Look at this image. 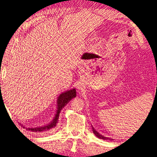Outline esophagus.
I'll return each instance as SVG.
<instances>
[{
    "label": "esophagus",
    "mask_w": 157,
    "mask_h": 157,
    "mask_svg": "<svg viewBox=\"0 0 157 157\" xmlns=\"http://www.w3.org/2000/svg\"><path fill=\"white\" fill-rule=\"evenodd\" d=\"M77 88L78 89V90H79V91H82V89H83V88H82V86L81 84H79V85L78 86V87H77Z\"/></svg>",
    "instance_id": "obj_1"
}]
</instances>
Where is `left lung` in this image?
I'll list each match as a JSON object with an SVG mask.
<instances>
[{"label":"left lung","instance_id":"obj_1","mask_svg":"<svg viewBox=\"0 0 157 157\" xmlns=\"http://www.w3.org/2000/svg\"><path fill=\"white\" fill-rule=\"evenodd\" d=\"M92 131H93V133H94V135L96 136V137L100 138V139H102V140H113L112 138H107V137H105L104 136H102L101 134H100L99 133L96 131V130L93 128V126L92 125Z\"/></svg>","mask_w":157,"mask_h":157}]
</instances>
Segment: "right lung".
<instances>
[{
    "label": "right lung",
    "instance_id": "obj_1",
    "mask_svg": "<svg viewBox=\"0 0 157 157\" xmlns=\"http://www.w3.org/2000/svg\"><path fill=\"white\" fill-rule=\"evenodd\" d=\"M76 97V90L75 88H73L69 90H67L65 92H63L60 94L57 100H56V102H57V108H56V114L55 115L54 118L52 121L48 123V124L42 126L36 127V128H25L24 125L21 123H19L20 125L23 127V128H25L28 131H30L32 132H48L50 130L54 129L56 128V125L59 123V114L61 110L65 107V106L71 101L73 98Z\"/></svg>",
    "mask_w": 157,
    "mask_h": 157
}]
</instances>
